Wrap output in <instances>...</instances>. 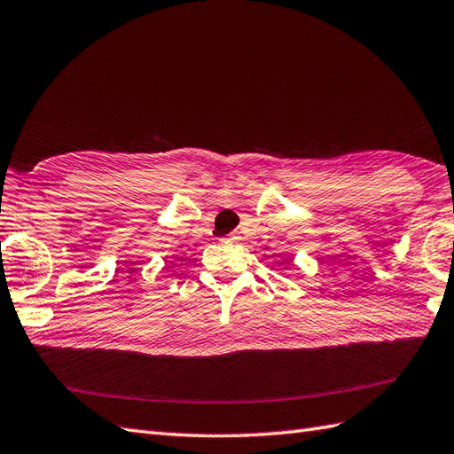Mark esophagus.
<instances>
[{"instance_id":"34e87169","label":"esophagus","mask_w":454,"mask_h":454,"mask_svg":"<svg viewBox=\"0 0 454 454\" xmlns=\"http://www.w3.org/2000/svg\"><path fill=\"white\" fill-rule=\"evenodd\" d=\"M239 239V236L236 234V231H234V234H230V236H226V241H238Z\"/></svg>"}]
</instances>
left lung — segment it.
Segmentation results:
<instances>
[{
    "mask_svg": "<svg viewBox=\"0 0 454 454\" xmlns=\"http://www.w3.org/2000/svg\"><path fill=\"white\" fill-rule=\"evenodd\" d=\"M280 257H282V261H284V262H290V265H292V257H290V255H286V253H282Z\"/></svg>",
    "mask_w": 454,
    "mask_h": 454,
    "instance_id": "1",
    "label": "left lung"
}]
</instances>
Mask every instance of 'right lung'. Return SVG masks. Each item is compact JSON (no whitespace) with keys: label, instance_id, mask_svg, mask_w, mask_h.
<instances>
[{"label":"right lung","instance_id":"obj_1","mask_svg":"<svg viewBox=\"0 0 454 454\" xmlns=\"http://www.w3.org/2000/svg\"><path fill=\"white\" fill-rule=\"evenodd\" d=\"M176 259H177V261H182V257H176Z\"/></svg>","mask_w":454,"mask_h":454}]
</instances>
